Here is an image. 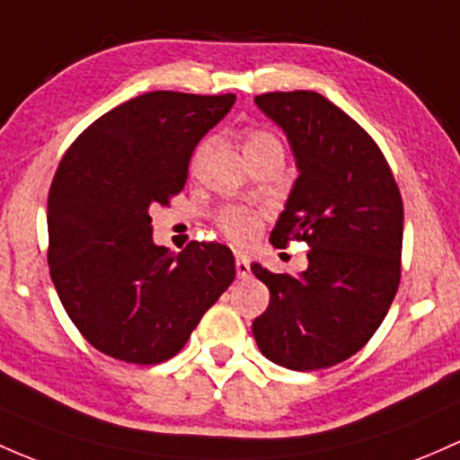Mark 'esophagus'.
<instances>
[{
	"instance_id": "obj_1",
	"label": "esophagus",
	"mask_w": 460,
	"mask_h": 460,
	"mask_svg": "<svg viewBox=\"0 0 460 460\" xmlns=\"http://www.w3.org/2000/svg\"><path fill=\"white\" fill-rule=\"evenodd\" d=\"M235 270H238L240 279H246L251 275V264L244 255H235Z\"/></svg>"
}]
</instances>
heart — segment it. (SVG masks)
I'll return each instance as SVG.
<instances>
[{
	"mask_svg": "<svg viewBox=\"0 0 460 460\" xmlns=\"http://www.w3.org/2000/svg\"><path fill=\"white\" fill-rule=\"evenodd\" d=\"M209 147V141H205L198 147L196 158H200L202 154L207 152ZM270 149H279L282 152V143L275 134L267 132V129H251L244 138V154L246 158L255 156V154H264L270 152ZM264 222V214L260 209H253V207L246 205H229L222 207L220 211L216 214V225L226 238L231 240L234 244L244 246L249 244L255 235L260 234Z\"/></svg>",
	"mask_w": 460,
	"mask_h": 460,
	"instance_id": "obj_1",
	"label": "heart"
}]
</instances>
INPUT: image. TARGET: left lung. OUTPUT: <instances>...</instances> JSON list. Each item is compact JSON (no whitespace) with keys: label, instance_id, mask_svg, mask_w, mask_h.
I'll use <instances>...</instances> for the list:
<instances>
[{"label":"left lung","instance_id":"1","mask_svg":"<svg viewBox=\"0 0 460 460\" xmlns=\"http://www.w3.org/2000/svg\"><path fill=\"white\" fill-rule=\"evenodd\" d=\"M255 103L287 132L299 176L270 243L308 244L302 275L270 273L269 308L253 319L260 352L291 370H322L359 352L401 279L403 200L375 138L322 94L267 92Z\"/></svg>","mask_w":460,"mask_h":460}]
</instances>
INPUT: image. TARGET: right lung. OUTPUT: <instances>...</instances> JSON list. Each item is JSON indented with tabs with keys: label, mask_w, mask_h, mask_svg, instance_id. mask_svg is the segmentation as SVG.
<instances>
[{
	"label": "right lung",
	"mask_w": 460,
	"mask_h": 460,
	"mask_svg": "<svg viewBox=\"0 0 460 460\" xmlns=\"http://www.w3.org/2000/svg\"><path fill=\"white\" fill-rule=\"evenodd\" d=\"M235 94L156 90L96 119L67 147L48 193V264L67 317L128 364L172 359L235 278L234 253L152 240L154 207L187 182L200 138Z\"/></svg>",
	"instance_id": "add662e5"
}]
</instances>
